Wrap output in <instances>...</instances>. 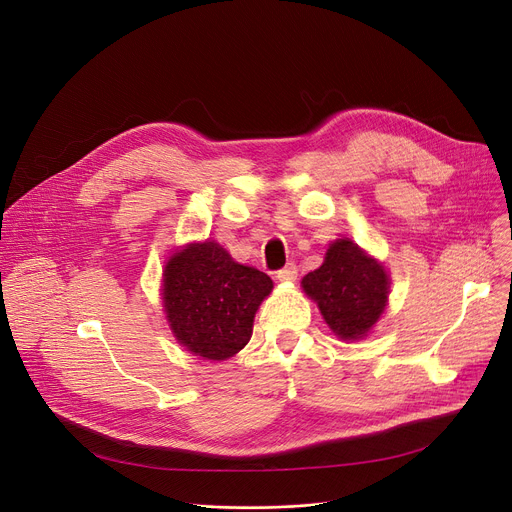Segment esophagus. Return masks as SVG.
Returning a JSON list of instances; mask_svg holds the SVG:
<instances>
[{
    "label": "esophagus",
    "instance_id": "esophagus-1",
    "mask_svg": "<svg viewBox=\"0 0 512 512\" xmlns=\"http://www.w3.org/2000/svg\"><path fill=\"white\" fill-rule=\"evenodd\" d=\"M277 279H279L281 283H293V281L297 279V268H295V264H287L285 268H281L279 273H277Z\"/></svg>",
    "mask_w": 512,
    "mask_h": 512
}]
</instances>
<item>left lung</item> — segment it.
I'll return each mask as SVG.
<instances>
[{"label":"left lung","mask_w":512,"mask_h":512,"mask_svg":"<svg viewBox=\"0 0 512 512\" xmlns=\"http://www.w3.org/2000/svg\"><path fill=\"white\" fill-rule=\"evenodd\" d=\"M326 324L343 339H359L376 324L388 297L384 268L349 239L328 248L324 264L302 281Z\"/></svg>","instance_id":"left-lung-1"}]
</instances>
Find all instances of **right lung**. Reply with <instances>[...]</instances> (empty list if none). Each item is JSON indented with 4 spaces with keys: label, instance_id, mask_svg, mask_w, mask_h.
I'll use <instances>...</instances> for the list:
<instances>
[{
    "label": "right lung",
    "instance_id": "obj_1",
    "mask_svg": "<svg viewBox=\"0 0 512 512\" xmlns=\"http://www.w3.org/2000/svg\"><path fill=\"white\" fill-rule=\"evenodd\" d=\"M270 289L268 275L237 264L215 242L179 250L165 266L163 299L173 335L206 359H227L244 349Z\"/></svg>",
    "mask_w": 512,
    "mask_h": 512
}]
</instances>
